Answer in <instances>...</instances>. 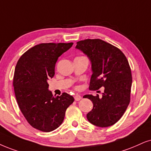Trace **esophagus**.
I'll return each instance as SVG.
<instances>
[{"label":"esophagus","instance_id":"esophagus-1","mask_svg":"<svg viewBox=\"0 0 151 151\" xmlns=\"http://www.w3.org/2000/svg\"><path fill=\"white\" fill-rule=\"evenodd\" d=\"M81 99V96L79 95H76L75 96H74V100L76 101H79Z\"/></svg>","mask_w":151,"mask_h":151}]
</instances>
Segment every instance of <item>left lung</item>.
I'll use <instances>...</instances> for the list:
<instances>
[{"mask_svg":"<svg viewBox=\"0 0 151 151\" xmlns=\"http://www.w3.org/2000/svg\"><path fill=\"white\" fill-rule=\"evenodd\" d=\"M77 43L76 48L86 54L92 63L89 89L104 87L102 98L98 94L83 96L93 104L87 119L96 126L109 127L121 119L130 102L132 78L128 60L119 49L100 39Z\"/></svg>","mask_w":151,"mask_h":151,"instance_id":"obj_1","label":"left lung"}]
</instances>
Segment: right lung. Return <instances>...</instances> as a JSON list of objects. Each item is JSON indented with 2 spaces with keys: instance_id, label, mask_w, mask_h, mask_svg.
I'll return each instance as SVG.
<instances>
[{
  "instance_id": "add662e5",
  "label": "right lung",
  "mask_w": 151,
  "mask_h": 151,
  "mask_svg": "<svg viewBox=\"0 0 151 151\" xmlns=\"http://www.w3.org/2000/svg\"><path fill=\"white\" fill-rule=\"evenodd\" d=\"M73 43H41L26 51L15 67L13 86L17 104L34 128L51 132L63 121L66 109L74 99L66 93L54 97L47 80L55 74L58 57Z\"/></svg>"
}]
</instances>
